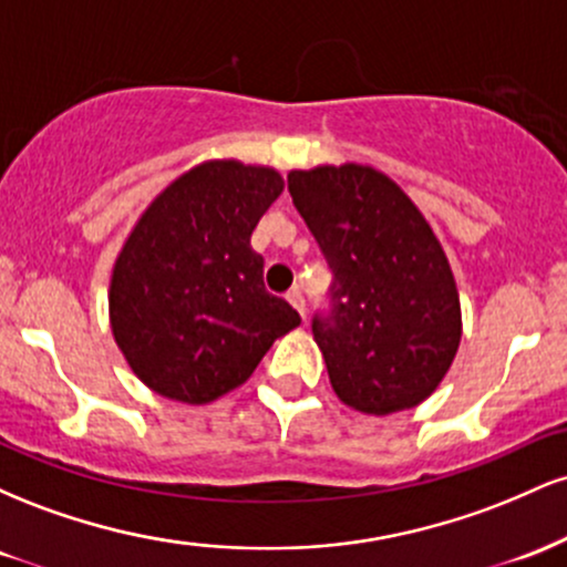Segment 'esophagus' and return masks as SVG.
<instances>
[{
  "mask_svg": "<svg viewBox=\"0 0 567 567\" xmlns=\"http://www.w3.org/2000/svg\"><path fill=\"white\" fill-rule=\"evenodd\" d=\"M288 301L292 303V309H296L298 315L306 317V301H303V292H301V290L292 288V290L288 292Z\"/></svg>",
  "mask_w": 567,
  "mask_h": 567,
  "instance_id": "34e87169",
  "label": "esophagus"
}]
</instances>
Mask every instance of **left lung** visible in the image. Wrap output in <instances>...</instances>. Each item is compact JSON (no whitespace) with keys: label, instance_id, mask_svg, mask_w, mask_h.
<instances>
[{"label":"left lung","instance_id":"left-lung-1","mask_svg":"<svg viewBox=\"0 0 567 567\" xmlns=\"http://www.w3.org/2000/svg\"><path fill=\"white\" fill-rule=\"evenodd\" d=\"M288 192L333 271L330 309L311 320L333 392L373 415L415 408L461 341L458 290L426 218L365 165L292 171Z\"/></svg>","mask_w":567,"mask_h":567}]
</instances>
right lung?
I'll use <instances>...</instances> for the list:
<instances>
[{
    "label": "right lung",
    "instance_id": "add662e5",
    "mask_svg": "<svg viewBox=\"0 0 567 567\" xmlns=\"http://www.w3.org/2000/svg\"><path fill=\"white\" fill-rule=\"evenodd\" d=\"M282 194L271 167L197 165L148 205L114 264L109 315L133 373L167 400L205 405L245 383L301 324L264 288L250 234Z\"/></svg>",
    "mask_w": 567,
    "mask_h": 567
}]
</instances>
